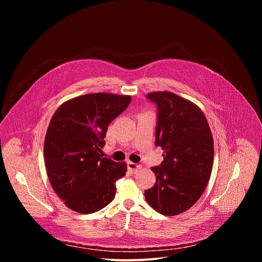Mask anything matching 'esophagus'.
Here are the masks:
<instances>
[{
  "instance_id": "1",
  "label": "esophagus",
  "mask_w": 262,
  "mask_h": 262,
  "mask_svg": "<svg viewBox=\"0 0 262 262\" xmlns=\"http://www.w3.org/2000/svg\"><path fill=\"white\" fill-rule=\"evenodd\" d=\"M140 168H141V166L139 164H136V163H133V162H127V169L132 173H136Z\"/></svg>"
}]
</instances>
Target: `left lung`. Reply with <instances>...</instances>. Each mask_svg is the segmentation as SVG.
<instances>
[{
  "instance_id": "left-lung-1",
  "label": "left lung",
  "mask_w": 262,
  "mask_h": 262,
  "mask_svg": "<svg viewBox=\"0 0 262 262\" xmlns=\"http://www.w3.org/2000/svg\"><path fill=\"white\" fill-rule=\"evenodd\" d=\"M158 105L156 144L164 150L157 181L144 192L147 203L165 215L191 208L201 197L213 164V139L202 110L170 91L147 94Z\"/></svg>"
}]
</instances>
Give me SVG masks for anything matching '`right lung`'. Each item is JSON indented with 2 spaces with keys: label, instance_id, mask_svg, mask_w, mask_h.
Wrapping results in <instances>:
<instances>
[{
  "label": "right lung",
  "instance_id": "add662e5",
  "mask_svg": "<svg viewBox=\"0 0 262 262\" xmlns=\"http://www.w3.org/2000/svg\"><path fill=\"white\" fill-rule=\"evenodd\" d=\"M129 95L91 93L66 100L45 139L47 173L55 193L73 211L87 214L114 199L126 163L102 158L108 124L127 107Z\"/></svg>",
  "mask_w": 262,
  "mask_h": 262
}]
</instances>
